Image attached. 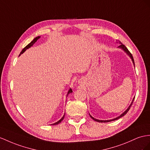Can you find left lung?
I'll return each instance as SVG.
<instances>
[{
	"mask_svg": "<svg viewBox=\"0 0 150 150\" xmlns=\"http://www.w3.org/2000/svg\"><path fill=\"white\" fill-rule=\"evenodd\" d=\"M118 42H119V44H120V45H119L118 47V48H120V49H122V50H124V51H125V52H126L127 54V55L130 57V58H131V59H132V63H133L134 65V66H135V64H134V59H133V57H132V54L129 52V50L127 49V48L124 44H123L122 43H121V42L119 41ZM134 99H132V103H131V104H130V105H129V106L128 107V108L127 109L124 113H123L122 114H121V115H120V116H118V117L112 119V120H98V119H96V118H94V117H92L90 114H89V115H90V117H91L92 118H93L94 120L96 121V122H105H105H112V121H113V120H117V119H118V118H120L122 117L123 116H124V115L129 112V110H130V106H132V105L133 101H134Z\"/></svg>",
	"mask_w": 150,
	"mask_h": 150,
	"instance_id": "8db88e82",
	"label": "left lung"
}]
</instances>
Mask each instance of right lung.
Segmentation results:
<instances>
[{
    "instance_id": "obj_1",
    "label": "right lung",
    "mask_w": 150,
    "mask_h": 150,
    "mask_svg": "<svg viewBox=\"0 0 150 150\" xmlns=\"http://www.w3.org/2000/svg\"><path fill=\"white\" fill-rule=\"evenodd\" d=\"M40 37V36H38V37H35V38H34V39L31 42H30V44H28L27 45H26V47L23 49L22 50V51H21V53L20 54V55H19V56H20L21 54H23V53L25 51H26V49H29V48H30V47H32V46L34 44H35V42H37V40L38 39V38H39ZM72 93V90H71V89H69V91H68V93H67V96L69 94H70V93ZM64 115H65V113L64 114V115H63V117H62V118H61V119H60V120H59V121H57V122H56V123H54V124H51V125H57V124H59V123H61V121H62L63 120V119H64Z\"/></svg>"
}]
</instances>
